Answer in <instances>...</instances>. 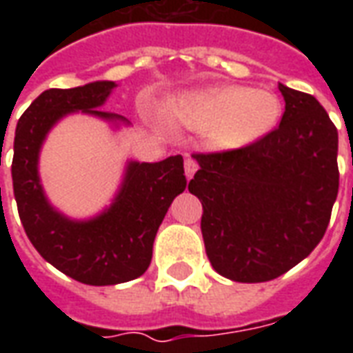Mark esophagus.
I'll use <instances>...</instances> for the list:
<instances>
[{
  "label": "esophagus",
  "mask_w": 353,
  "mask_h": 353,
  "mask_svg": "<svg viewBox=\"0 0 353 353\" xmlns=\"http://www.w3.org/2000/svg\"><path fill=\"white\" fill-rule=\"evenodd\" d=\"M196 170H199V162L194 161L192 157H187V159H185V176L191 179Z\"/></svg>",
  "instance_id": "1"
}]
</instances>
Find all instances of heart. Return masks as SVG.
Instances as JSON below:
<instances>
[{
    "mask_svg": "<svg viewBox=\"0 0 353 353\" xmlns=\"http://www.w3.org/2000/svg\"><path fill=\"white\" fill-rule=\"evenodd\" d=\"M172 111L183 123L208 126L215 147L238 149L272 130L281 103L276 94L261 88L215 87L179 98L172 103Z\"/></svg>",
    "mask_w": 353,
    "mask_h": 353,
    "instance_id": "heart-1",
    "label": "heart"
}]
</instances>
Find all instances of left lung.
Masks as SVG:
<instances>
[{"mask_svg":"<svg viewBox=\"0 0 353 353\" xmlns=\"http://www.w3.org/2000/svg\"><path fill=\"white\" fill-rule=\"evenodd\" d=\"M280 124L252 145L194 153L189 191L215 272L242 283L285 274L323 238L339 194V132L312 94L280 85Z\"/></svg>","mask_w":353,"mask_h":353,"instance_id":"obj_1","label":"left lung"}]
</instances>
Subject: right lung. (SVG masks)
<instances>
[{
  "label": "right lung",
  "instance_id": "right-lung-1",
  "mask_svg": "<svg viewBox=\"0 0 353 353\" xmlns=\"http://www.w3.org/2000/svg\"><path fill=\"white\" fill-rule=\"evenodd\" d=\"M117 85L49 88L19 119L14 132L12 189L22 227L43 259L87 285H115L139 278L151 265L153 242L170 204L185 191L183 157L128 162L113 204L94 219L73 221L45 199L37 161L43 139L68 113L83 111L105 121H126L100 109Z\"/></svg>",
  "mask_w": 353,
  "mask_h": 353
}]
</instances>
